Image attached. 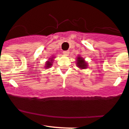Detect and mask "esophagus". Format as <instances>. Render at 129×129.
Here are the masks:
<instances>
[{"instance_id":"esophagus-1","label":"esophagus","mask_w":129,"mask_h":129,"mask_svg":"<svg viewBox=\"0 0 129 129\" xmlns=\"http://www.w3.org/2000/svg\"><path fill=\"white\" fill-rule=\"evenodd\" d=\"M63 53L65 56H68L69 55V51H63Z\"/></svg>"}]
</instances>
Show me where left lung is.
Masks as SVG:
<instances>
[{
  "label": "left lung",
  "mask_w": 129,
  "mask_h": 129,
  "mask_svg": "<svg viewBox=\"0 0 129 129\" xmlns=\"http://www.w3.org/2000/svg\"><path fill=\"white\" fill-rule=\"evenodd\" d=\"M76 64H77V67L80 69H85L88 68V63L86 61L84 60V58H83L80 55H78L77 57V60H76Z\"/></svg>",
  "instance_id": "obj_1"
}]
</instances>
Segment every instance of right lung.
I'll use <instances>...</instances> for the list:
<instances>
[{"label": "right lung", "instance_id": "add662e5", "mask_svg": "<svg viewBox=\"0 0 129 129\" xmlns=\"http://www.w3.org/2000/svg\"><path fill=\"white\" fill-rule=\"evenodd\" d=\"M55 58V56H52L51 58H49V60L46 61L45 65L44 66V68H46V69H49V68H51V66H52V63L54 61V58Z\"/></svg>", "mask_w": 129, "mask_h": 129}]
</instances>
